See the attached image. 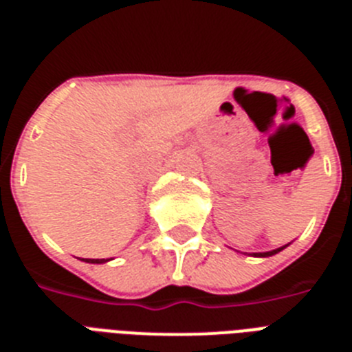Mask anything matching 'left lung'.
Masks as SVG:
<instances>
[{
  "mask_svg": "<svg viewBox=\"0 0 352 352\" xmlns=\"http://www.w3.org/2000/svg\"><path fill=\"white\" fill-rule=\"evenodd\" d=\"M289 245H291V243L284 245V247H280V248H275V250H270V252H254V254H250V256H254V257H272V256H275V254H278V252L284 250L285 247H289Z\"/></svg>",
  "mask_w": 352,
  "mask_h": 352,
  "instance_id": "1",
  "label": "left lung"
}]
</instances>
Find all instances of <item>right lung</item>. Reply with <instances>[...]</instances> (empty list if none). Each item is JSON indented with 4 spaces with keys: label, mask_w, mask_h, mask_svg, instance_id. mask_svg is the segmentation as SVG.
Returning <instances> with one entry per match:
<instances>
[{
    "label": "right lung",
    "mask_w": 352,
    "mask_h": 352,
    "mask_svg": "<svg viewBox=\"0 0 352 352\" xmlns=\"http://www.w3.org/2000/svg\"><path fill=\"white\" fill-rule=\"evenodd\" d=\"M84 261V259H82ZM107 261H111V259H86L84 261V263H91V264H104V263H107Z\"/></svg>",
    "instance_id": "obj_1"
}]
</instances>
